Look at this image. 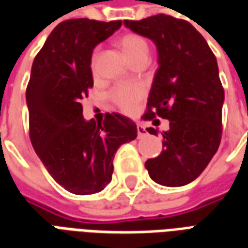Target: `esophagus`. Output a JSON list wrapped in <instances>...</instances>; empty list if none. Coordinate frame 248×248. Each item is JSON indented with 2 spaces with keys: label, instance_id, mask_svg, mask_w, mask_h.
I'll return each mask as SVG.
<instances>
[{
  "label": "esophagus",
  "instance_id": "1",
  "mask_svg": "<svg viewBox=\"0 0 248 248\" xmlns=\"http://www.w3.org/2000/svg\"><path fill=\"white\" fill-rule=\"evenodd\" d=\"M137 131H138V138H142V137H145V135L147 134L146 129L140 124H137Z\"/></svg>",
  "mask_w": 248,
  "mask_h": 248
}]
</instances>
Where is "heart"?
Listing matches in <instances>:
<instances>
[{
	"label": "heart",
	"instance_id": "heart-1",
	"mask_svg": "<svg viewBox=\"0 0 248 248\" xmlns=\"http://www.w3.org/2000/svg\"><path fill=\"white\" fill-rule=\"evenodd\" d=\"M118 46L124 51L126 58L131 63L140 60H149L150 47L147 41L142 35L137 33H126L118 38ZM99 57V47H95L90 57V69L95 70ZM111 102L124 113L134 111L137 105L143 97V89L140 86H129V85H118L110 92Z\"/></svg>",
	"mask_w": 248,
	"mask_h": 248
}]
</instances>
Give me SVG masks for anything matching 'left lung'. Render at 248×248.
Returning <instances> with one entry per match:
<instances>
[{
    "mask_svg": "<svg viewBox=\"0 0 248 248\" xmlns=\"http://www.w3.org/2000/svg\"><path fill=\"white\" fill-rule=\"evenodd\" d=\"M124 24L154 41L158 49L159 67L142 118L170 121V129L162 133L163 150L145 167L162 186H185L202 174L222 138L224 90L217 58L186 19L156 14ZM147 131L156 135L153 127Z\"/></svg>",
    "mask_w": 248,
    "mask_h": 248,
    "instance_id": "8db88e82",
    "label": "left lung"
}]
</instances>
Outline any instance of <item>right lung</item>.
<instances>
[{
    "label": "right lung",
    "mask_w": 248,
    "mask_h": 248,
    "mask_svg": "<svg viewBox=\"0 0 248 248\" xmlns=\"http://www.w3.org/2000/svg\"><path fill=\"white\" fill-rule=\"evenodd\" d=\"M122 21L67 19L58 24L35 56L26 102L29 137L51 177L77 195L101 191L111 181L119 146L137 138V124L118 113L86 122L81 99L93 87V49Z\"/></svg>",
    "instance_id": "1"
}]
</instances>
